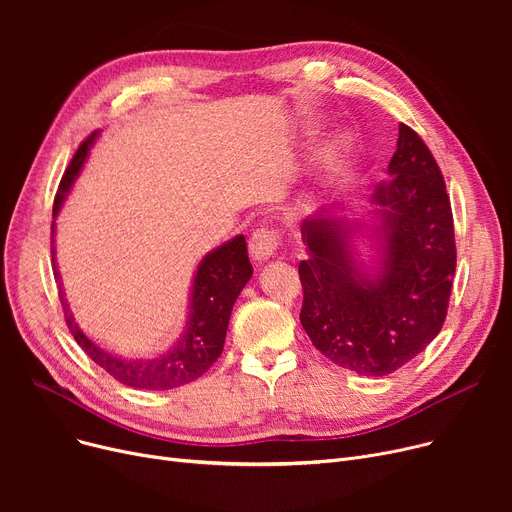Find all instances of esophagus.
<instances>
[{
    "label": "esophagus",
    "instance_id": "1",
    "mask_svg": "<svg viewBox=\"0 0 512 512\" xmlns=\"http://www.w3.org/2000/svg\"><path fill=\"white\" fill-rule=\"evenodd\" d=\"M280 245V234L274 228H257L249 240V251L253 261L263 263L276 255V249Z\"/></svg>",
    "mask_w": 512,
    "mask_h": 512
}]
</instances>
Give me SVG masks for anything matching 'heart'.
<instances>
[{"label":"heart","mask_w":512,"mask_h":512,"mask_svg":"<svg viewBox=\"0 0 512 512\" xmlns=\"http://www.w3.org/2000/svg\"><path fill=\"white\" fill-rule=\"evenodd\" d=\"M330 151H332V149H330Z\"/></svg>","instance_id":"obj_1"}]
</instances>
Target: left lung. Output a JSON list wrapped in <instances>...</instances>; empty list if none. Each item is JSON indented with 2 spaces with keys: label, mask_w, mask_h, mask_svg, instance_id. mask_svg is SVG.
I'll return each instance as SVG.
<instances>
[{
  "label": "left lung",
  "mask_w": 512,
  "mask_h": 512,
  "mask_svg": "<svg viewBox=\"0 0 512 512\" xmlns=\"http://www.w3.org/2000/svg\"><path fill=\"white\" fill-rule=\"evenodd\" d=\"M371 205L365 218L324 205L303 222L301 324L332 363L382 378L440 334L456 270L442 172L405 124Z\"/></svg>",
  "instance_id": "left-lung-1"
}]
</instances>
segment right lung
I'll return each instance as SVG.
<instances>
[{
	"instance_id": "1",
	"label": "right lung",
	"mask_w": 512,
	"mask_h": 512,
	"mask_svg": "<svg viewBox=\"0 0 512 512\" xmlns=\"http://www.w3.org/2000/svg\"><path fill=\"white\" fill-rule=\"evenodd\" d=\"M97 137L99 130H95L72 157L70 166L60 182L56 203H53V220L58 218L70 188L78 178L80 170H83L89 149L93 147ZM53 232H56V222L51 224V236ZM53 255H56V249H53ZM53 270H56V278L60 282L56 257H53ZM251 276L253 265L249 261L247 242L242 234L230 238L218 249L209 251L199 261L195 270L191 297H188V317L180 338L168 348V351L149 359L120 357L99 346L95 340H91L83 330H80V326L74 321L64 290H60V301L64 307L66 324L74 340L99 367H103L107 373L114 375L118 382L130 388L172 390L201 378V375L218 361V357L224 351L232 307L238 299L240 290L251 280Z\"/></svg>"
}]
</instances>
